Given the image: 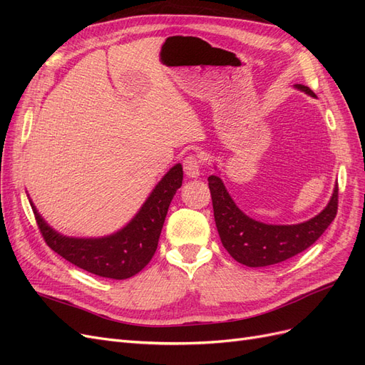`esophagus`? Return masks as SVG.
Returning a JSON list of instances; mask_svg holds the SVG:
<instances>
[{
    "label": "esophagus",
    "instance_id": "esophagus-1",
    "mask_svg": "<svg viewBox=\"0 0 365 365\" xmlns=\"http://www.w3.org/2000/svg\"><path fill=\"white\" fill-rule=\"evenodd\" d=\"M182 164H184V172L187 176H189V178H197V176L201 175L202 163L197 157H195V155L187 157Z\"/></svg>",
    "mask_w": 365,
    "mask_h": 365
}]
</instances>
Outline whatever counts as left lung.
<instances>
[{
    "mask_svg": "<svg viewBox=\"0 0 365 365\" xmlns=\"http://www.w3.org/2000/svg\"><path fill=\"white\" fill-rule=\"evenodd\" d=\"M294 88L317 97L311 88L302 83ZM208 187L220 242L231 257L250 268L269 267L304 251L332 224L338 210V185H335L329 204L317 216L300 224L272 225L242 212L217 175L208 176Z\"/></svg>",
    "mask_w": 365,
    "mask_h": 365,
    "instance_id": "1",
    "label": "left lung"
}]
</instances>
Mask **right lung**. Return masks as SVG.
I'll return each mask as SVG.
<instances>
[{"label":"right lung","instance_id":"add662e5","mask_svg":"<svg viewBox=\"0 0 365 365\" xmlns=\"http://www.w3.org/2000/svg\"><path fill=\"white\" fill-rule=\"evenodd\" d=\"M182 185V165L168 170L137 215L115 233L102 237L65 236L47 224L30 200L38 227L47 245L65 260L105 279L125 280L138 274L153 257L165 215Z\"/></svg>","mask_w":365,"mask_h":365}]
</instances>
